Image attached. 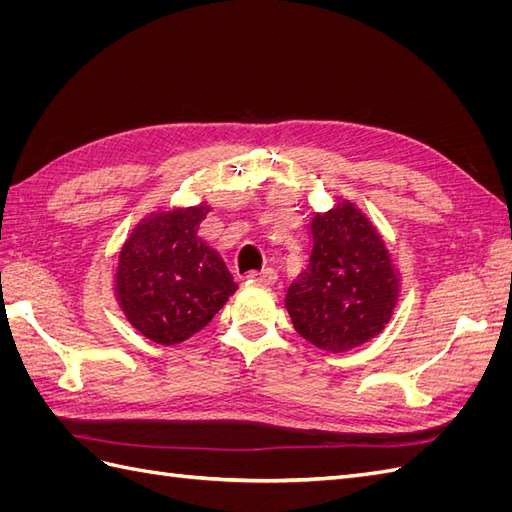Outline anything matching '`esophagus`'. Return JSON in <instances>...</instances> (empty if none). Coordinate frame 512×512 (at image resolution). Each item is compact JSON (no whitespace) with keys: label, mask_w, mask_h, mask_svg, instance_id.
<instances>
[{"label":"esophagus","mask_w":512,"mask_h":512,"mask_svg":"<svg viewBox=\"0 0 512 512\" xmlns=\"http://www.w3.org/2000/svg\"><path fill=\"white\" fill-rule=\"evenodd\" d=\"M247 280L256 282L260 286H273L277 282V273L273 269H265V271H254L247 275Z\"/></svg>","instance_id":"esophagus-1"}]
</instances>
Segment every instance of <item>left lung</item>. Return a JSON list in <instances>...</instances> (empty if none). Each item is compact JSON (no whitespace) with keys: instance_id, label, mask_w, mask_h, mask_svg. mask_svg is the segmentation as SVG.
I'll list each match as a JSON object with an SVG mask.
<instances>
[{"instance_id":"left-lung-1","label":"left lung","mask_w":512,"mask_h":512,"mask_svg":"<svg viewBox=\"0 0 512 512\" xmlns=\"http://www.w3.org/2000/svg\"><path fill=\"white\" fill-rule=\"evenodd\" d=\"M307 269L286 290L284 305L297 333L324 352H348L391 322L401 271L380 230L348 198L309 222Z\"/></svg>"}]
</instances>
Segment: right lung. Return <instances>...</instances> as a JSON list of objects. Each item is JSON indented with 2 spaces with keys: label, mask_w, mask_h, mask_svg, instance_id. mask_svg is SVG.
<instances>
[{
  "label": "right lung",
  "mask_w": 512,
  "mask_h": 512,
  "mask_svg": "<svg viewBox=\"0 0 512 512\" xmlns=\"http://www.w3.org/2000/svg\"><path fill=\"white\" fill-rule=\"evenodd\" d=\"M211 205L143 215L121 243L113 292L121 314L149 342L175 346L205 329L237 292L218 250L198 235Z\"/></svg>",
  "instance_id": "obj_1"
}]
</instances>
